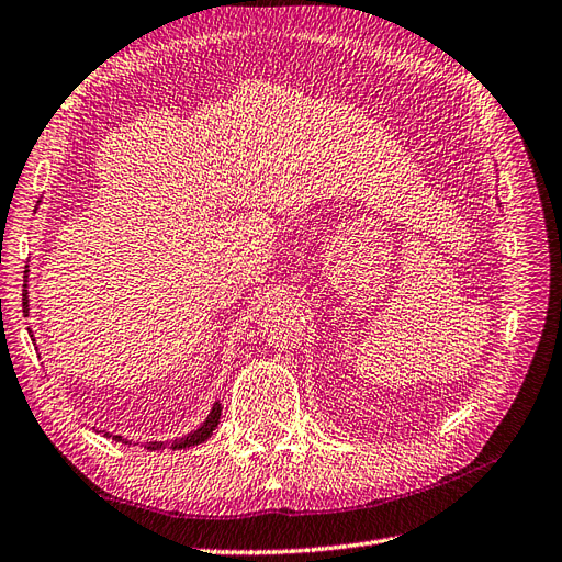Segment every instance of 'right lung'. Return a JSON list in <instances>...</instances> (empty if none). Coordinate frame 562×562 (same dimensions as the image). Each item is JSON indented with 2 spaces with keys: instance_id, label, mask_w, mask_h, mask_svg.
Returning <instances> with one entry per match:
<instances>
[{
  "instance_id": "obj_1",
  "label": "right lung",
  "mask_w": 562,
  "mask_h": 562,
  "mask_svg": "<svg viewBox=\"0 0 562 562\" xmlns=\"http://www.w3.org/2000/svg\"><path fill=\"white\" fill-rule=\"evenodd\" d=\"M23 312L27 314V293H23ZM220 413H223V407H220V403L215 401L211 415L206 417V422L201 424V427L192 434H187L184 438H178V440H166V443H149L147 450H164V448H173V450H182V448H192V446H199L203 443V440H209L213 436V431L217 429V422H220ZM114 440H122V436H114Z\"/></svg>"
}]
</instances>
